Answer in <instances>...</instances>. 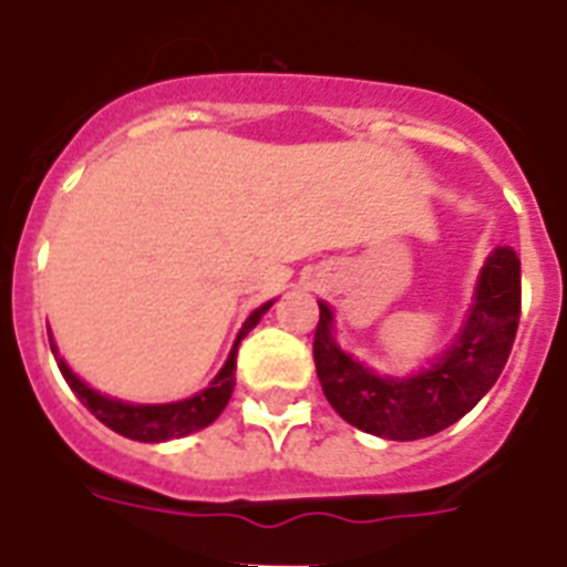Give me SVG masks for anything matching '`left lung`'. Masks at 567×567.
<instances>
[{"label":"left lung","instance_id":"left-lung-1","mask_svg":"<svg viewBox=\"0 0 567 567\" xmlns=\"http://www.w3.org/2000/svg\"><path fill=\"white\" fill-rule=\"evenodd\" d=\"M522 313V261L496 247L484 261L470 320L432 369L415 378H378L331 337V308L320 302L313 363L328 403L342 421L389 441H417L453 426L502 374Z\"/></svg>","mask_w":567,"mask_h":567}]
</instances>
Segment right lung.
<instances>
[{"mask_svg": "<svg viewBox=\"0 0 567 567\" xmlns=\"http://www.w3.org/2000/svg\"><path fill=\"white\" fill-rule=\"evenodd\" d=\"M268 308L270 302H265V306L256 308V311L247 317L239 337H236V346H233L230 357H227L225 369L216 374V380H213L210 386L195 394V398H187V401L158 403V406H141V403L114 401V398H106V394H100L94 392V389L85 386L83 380L71 372L60 357H56V363H60V372H63L71 392L78 394L80 401H83V406L89 409L100 423H106L109 430H114L123 437H132V441L158 444V441H169V437H181V435H189V432L204 430V426H210V423L221 415V409L227 406L233 386H236V351H239L241 337H245L247 331L261 320V313L268 311ZM51 351H56L54 340H51Z\"/></svg>", "mask_w": 567, "mask_h": 567, "instance_id": "obj_1", "label": "right lung"}]
</instances>
